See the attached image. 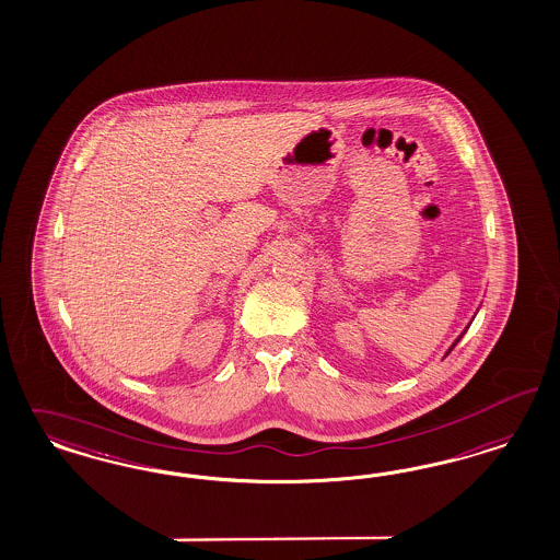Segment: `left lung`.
Wrapping results in <instances>:
<instances>
[{
    "mask_svg": "<svg viewBox=\"0 0 560 560\" xmlns=\"http://www.w3.org/2000/svg\"><path fill=\"white\" fill-rule=\"evenodd\" d=\"M459 339H462V337H459ZM459 339H457V341H455V343H453V348H455V346H457V343H459ZM451 348V349H453ZM451 349H448V351H451Z\"/></svg>",
    "mask_w": 560,
    "mask_h": 560,
    "instance_id": "left-lung-1",
    "label": "left lung"
}]
</instances>
